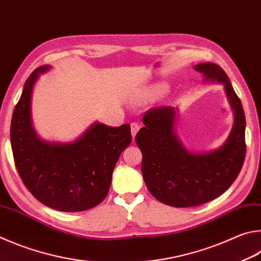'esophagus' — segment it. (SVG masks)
<instances>
[{
  "instance_id": "34e87169",
  "label": "esophagus",
  "mask_w": 261,
  "mask_h": 261,
  "mask_svg": "<svg viewBox=\"0 0 261 261\" xmlns=\"http://www.w3.org/2000/svg\"><path fill=\"white\" fill-rule=\"evenodd\" d=\"M139 129H140L139 123H137V122L131 123V134H132V138H134V139H135V137L137 135V132L139 131Z\"/></svg>"
}]
</instances>
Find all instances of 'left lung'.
Masks as SVG:
<instances>
[{"label": "left lung", "instance_id": "obj_1", "mask_svg": "<svg viewBox=\"0 0 261 261\" xmlns=\"http://www.w3.org/2000/svg\"><path fill=\"white\" fill-rule=\"evenodd\" d=\"M205 80L225 84L235 111L230 136L221 148L207 154H192L173 132L174 110L171 106L150 108L143 117L144 127L136 135L143 153L141 171L149 193L167 205L188 207L204 204L225 193L243 167L245 115L238 94L226 73L213 63L195 66Z\"/></svg>", "mask_w": 261, "mask_h": 261}]
</instances>
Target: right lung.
Returning <instances> with one entry per match:
<instances>
[{
  "instance_id": "obj_1",
  "label": "right lung",
  "mask_w": 261,
  "mask_h": 261,
  "mask_svg": "<svg viewBox=\"0 0 261 261\" xmlns=\"http://www.w3.org/2000/svg\"><path fill=\"white\" fill-rule=\"evenodd\" d=\"M41 66L27 79L13 110L10 139L19 177L36 200L52 209L79 212L97 206L107 196L118 158L132 140L130 124L96 123L73 144L40 140L31 122L32 90Z\"/></svg>"
}]
</instances>
